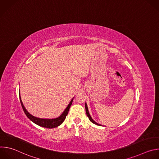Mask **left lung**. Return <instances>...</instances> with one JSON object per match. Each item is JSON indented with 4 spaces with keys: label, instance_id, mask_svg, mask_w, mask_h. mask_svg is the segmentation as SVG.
<instances>
[{
    "label": "left lung",
    "instance_id": "obj_1",
    "mask_svg": "<svg viewBox=\"0 0 159 159\" xmlns=\"http://www.w3.org/2000/svg\"><path fill=\"white\" fill-rule=\"evenodd\" d=\"M85 111H86V114H87V116H88V118H89V120L91 121L93 123H94V124H95V125H98V126H101L100 124H98V123H96L94 120H93V119L92 118V117L90 116V114H89V110H88V107H87V104L85 103Z\"/></svg>",
    "mask_w": 159,
    "mask_h": 159
}]
</instances>
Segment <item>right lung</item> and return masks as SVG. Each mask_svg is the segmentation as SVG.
<instances>
[{"label":"right lung","mask_w":159,"mask_h":159,"mask_svg":"<svg viewBox=\"0 0 159 159\" xmlns=\"http://www.w3.org/2000/svg\"><path fill=\"white\" fill-rule=\"evenodd\" d=\"M19 98H20V101L22 107V109H23V111L25 112V114L27 116V117L31 121H33L34 123L36 124L37 125L40 126L41 127L47 128H53L58 127V126H60L64 121L66 115H68V112H69V109H70V106L72 104L73 99L74 98H72V99L70 101L69 104H68V106H66V107L65 108V109L61 113V115L60 116H58V118H52V119H44V118H37V117H35V116L31 115L30 113L26 110V109L25 108L23 103H22V100L20 99V95H19Z\"/></svg>","instance_id":"1"}]
</instances>
